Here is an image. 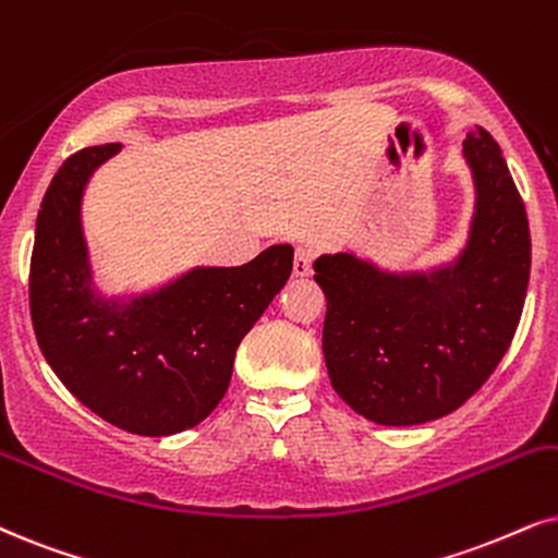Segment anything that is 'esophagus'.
Instances as JSON below:
<instances>
[{"label": "esophagus", "instance_id": "esophagus-1", "mask_svg": "<svg viewBox=\"0 0 558 558\" xmlns=\"http://www.w3.org/2000/svg\"><path fill=\"white\" fill-rule=\"evenodd\" d=\"M312 265H314V250H312V246H306V244L295 246V255H293V275H295V278H306V275H312Z\"/></svg>", "mask_w": 558, "mask_h": 558}]
</instances>
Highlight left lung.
I'll use <instances>...</instances> for the list:
<instances>
[{
	"instance_id": "8db88e82",
	"label": "left lung",
	"mask_w": 558,
	"mask_h": 558,
	"mask_svg": "<svg viewBox=\"0 0 558 558\" xmlns=\"http://www.w3.org/2000/svg\"><path fill=\"white\" fill-rule=\"evenodd\" d=\"M474 214L461 252L427 270H386L352 252L322 255V350L335 391L376 425L440 420L482 389L510 348L531 278V229L502 149L463 141Z\"/></svg>"
}]
</instances>
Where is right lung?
<instances>
[{"mask_svg":"<svg viewBox=\"0 0 558 558\" xmlns=\"http://www.w3.org/2000/svg\"><path fill=\"white\" fill-rule=\"evenodd\" d=\"M121 144L63 161L35 221L31 316L61 384L97 417L165 437L203 422L229 389L239 342L293 270V246L272 244L239 267H193L144 293L95 286L82 201Z\"/></svg>","mask_w":558,"mask_h":558,"instance_id":"add662e5","label":"right lung"}]
</instances>
